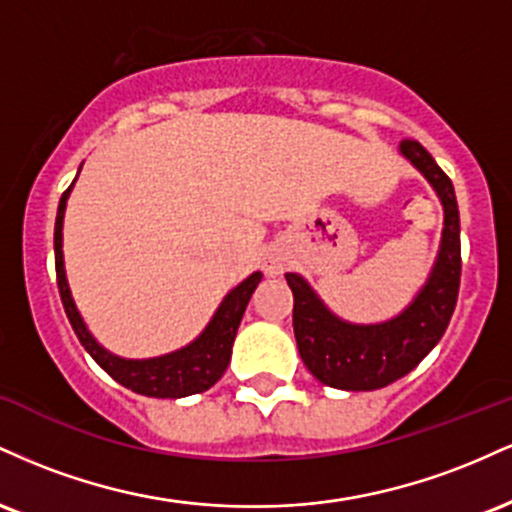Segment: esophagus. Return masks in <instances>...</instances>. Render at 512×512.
I'll return each mask as SVG.
<instances>
[{
	"label": "esophagus",
	"mask_w": 512,
	"mask_h": 512,
	"mask_svg": "<svg viewBox=\"0 0 512 512\" xmlns=\"http://www.w3.org/2000/svg\"><path fill=\"white\" fill-rule=\"evenodd\" d=\"M264 272L267 274H281L286 269V255L281 250H269L267 255H264V262H262Z\"/></svg>",
	"instance_id": "1"
}]
</instances>
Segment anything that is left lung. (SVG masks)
Instances as JSON below:
<instances>
[{"label":"left lung","instance_id":"8db88e82","mask_svg":"<svg viewBox=\"0 0 512 512\" xmlns=\"http://www.w3.org/2000/svg\"><path fill=\"white\" fill-rule=\"evenodd\" d=\"M402 154L436 187L445 209L443 245L424 291L395 320L358 327L337 320L298 274H286L293 291V334L298 354L322 385L337 390H380L404 378L440 342L457 303L462 274L460 211L443 168L416 139L402 142Z\"/></svg>","mask_w":512,"mask_h":512}]
</instances>
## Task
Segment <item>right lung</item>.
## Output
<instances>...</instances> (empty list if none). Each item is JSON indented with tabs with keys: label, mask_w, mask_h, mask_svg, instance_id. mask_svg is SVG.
Instances as JSON below:
<instances>
[{
	"label": "right lung",
	"mask_w": 512,
	"mask_h": 512,
	"mask_svg": "<svg viewBox=\"0 0 512 512\" xmlns=\"http://www.w3.org/2000/svg\"><path fill=\"white\" fill-rule=\"evenodd\" d=\"M69 190L62 192L60 207H57V221H55V272H57V286H60V298L64 305V313H67L69 322H72L76 337L88 354L93 356V361L101 366L110 378L117 380L120 385H125L127 390L137 392V395L146 397H187L197 395V392L209 390L216 380L226 373L228 361H231V346L236 339L238 325L243 320L245 308H248L250 296L255 293L257 284L262 281V274L255 272L238 289H233L223 298L221 308L216 310L214 320L209 322V327L204 330L202 337L197 342H192L187 349L175 351V354L151 358V361H125V358H117L96 344V339L91 337L86 330L84 320L76 313V305L72 301V293H69L67 276H64V264H62V219H64V204H67Z\"/></svg>",
	"instance_id": "add662e5"
}]
</instances>
